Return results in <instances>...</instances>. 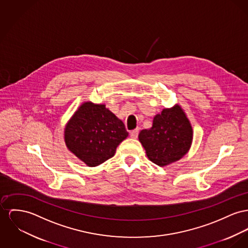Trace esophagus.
Returning a JSON list of instances; mask_svg holds the SVG:
<instances>
[{
  "instance_id": "1",
  "label": "esophagus",
  "mask_w": 248,
  "mask_h": 248,
  "mask_svg": "<svg viewBox=\"0 0 248 248\" xmlns=\"http://www.w3.org/2000/svg\"><path fill=\"white\" fill-rule=\"evenodd\" d=\"M138 133H139V129H135V130H133V131L130 132V135H131V137H132V138L135 139V138H137Z\"/></svg>"
}]
</instances>
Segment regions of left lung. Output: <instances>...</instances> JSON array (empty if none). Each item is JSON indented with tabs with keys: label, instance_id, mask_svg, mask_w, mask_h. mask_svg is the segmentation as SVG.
<instances>
[{
	"label": "left lung",
	"instance_id": "8db88e82",
	"mask_svg": "<svg viewBox=\"0 0 248 248\" xmlns=\"http://www.w3.org/2000/svg\"><path fill=\"white\" fill-rule=\"evenodd\" d=\"M149 160L159 166L179 161L193 140L191 123L180 105L164 109L154 116L152 127L138 135Z\"/></svg>",
	"mask_w": 248,
	"mask_h": 248
}]
</instances>
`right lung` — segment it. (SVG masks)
Here are the masks:
<instances>
[{"label": "right lung", "instance_id": "add662e5", "mask_svg": "<svg viewBox=\"0 0 248 248\" xmlns=\"http://www.w3.org/2000/svg\"><path fill=\"white\" fill-rule=\"evenodd\" d=\"M128 134L124 123L104 104L87 101L67 122L65 142L75 156L93 167L112 158Z\"/></svg>", "mask_w": 248, "mask_h": 248}]
</instances>
